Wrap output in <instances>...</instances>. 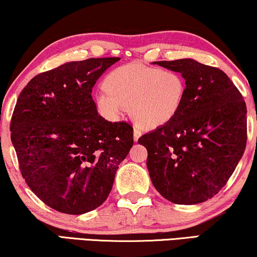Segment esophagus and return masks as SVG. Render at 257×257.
Listing matches in <instances>:
<instances>
[{"label":"esophagus","instance_id":"obj_1","mask_svg":"<svg viewBox=\"0 0 257 257\" xmlns=\"http://www.w3.org/2000/svg\"><path fill=\"white\" fill-rule=\"evenodd\" d=\"M141 135H143V131H141L140 128L135 127V130H133V139H135V141H138Z\"/></svg>","mask_w":257,"mask_h":257}]
</instances>
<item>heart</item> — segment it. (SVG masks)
I'll list each match as a JSON object with an SVG mask.
<instances>
[{
	"instance_id": "obj_1",
	"label": "heart",
	"mask_w": 257,
	"mask_h": 257,
	"mask_svg": "<svg viewBox=\"0 0 257 257\" xmlns=\"http://www.w3.org/2000/svg\"><path fill=\"white\" fill-rule=\"evenodd\" d=\"M106 90L95 94L96 106L106 119L114 120L130 106L135 119L146 127L174 120L183 105L185 81L173 70L143 64L113 69L104 81Z\"/></svg>"
}]
</instances>
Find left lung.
I'll return each instance as SVG.
<instances>
[{
  "mask_svg": "<svg viewBox=\"0 0 257 257\" xmlns=\"http://www.w3.org/2000/svg\"><path fill=\"white\" fill-rule=\"evenodd\" d=\"M185 80L181 111L168 124L139 138L147 148V169L160 195L193 205L221 190L242 158L247 107L226 74L193 59L155 61Z\"/></svg>",
  "mask_w": 257,
  "mask_h": 257,
  "instance_id": "8db88e82",
  "label": "left lung"
}]
</instances>
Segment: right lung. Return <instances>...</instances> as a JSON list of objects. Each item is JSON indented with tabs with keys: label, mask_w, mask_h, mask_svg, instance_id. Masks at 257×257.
Masks as SVG:
<instances>
[{
	"label": "right lung",
	"mask_w": 257,
	"mask_h": 257,
	"mask_svg": "<svg viewBox=\"0 0 257 257\" xmlns=\"http://www.w3.org/2000/svg\"><path fill=\"white\" fill-rule=\"evenodd\" d=\"M120 58L70 61L33 77L18 96L11 141L22 176L52 209L83 214L105 202L133 127L99 116L91 91Z\"/></svg>",
	"instance_id": "add662e5"
}]
</instances>
